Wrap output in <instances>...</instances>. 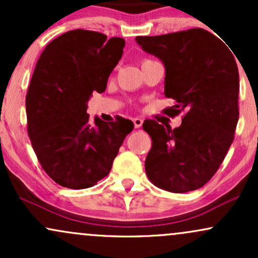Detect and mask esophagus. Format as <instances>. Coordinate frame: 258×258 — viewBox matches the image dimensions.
Segmentation results:
<instances>
[{"instance_id": "34e87169", "label": "esophagus", "mask_w": 258, "mask_h": 258, "mask_svg": "<svg viewBox=\"0 0 258 258\" xmlns=\"http://www.w3.org/2000/svg\"><path fill=\"white\" fill-rule=\"evenodd\" d=\"M133 123H135L136 128H139V127H142V123H143V120L139 119V117H135V119H133Z\"/></svg>"}]
</instances>
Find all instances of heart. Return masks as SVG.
<instances>
[{
	"mask_svg": "<svg viewBox=\"0 0 258 258\" xmlns=\"http://www.w3.org/2000/svg\"><path fill=\"white\" fill-rule=\"evenodd\" d=\"M146 60H150V59H144V60H143V61H146Z\"/></svg>",
	"mask_w": 258,
	"mask_h": 258,
	"instance_id": "1",
	"label": "heart"
}]
</instances>
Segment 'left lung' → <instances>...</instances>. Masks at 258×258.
Returning <instances> with one entry per match:
<instances>
[{"label":"left lung","instance_id":"left-lung-1","mask_svg":"<svg viewBox=\"0 0 258 258\" xmlns=\"http://www.w3.org/2000/svg\"><path fill=\"white\" fill-rule=\"evenodd\" d=\"M144 51L166 68L165 96L176 104L164 112H183L179 127L143 122L152 137L146 172L154 185L186 193L205 185L217 172L234 141L239 120V72L233 51L204 29L137 36Z\"/></svg>","mask_w":258,"mask_h":258}]
</instances>
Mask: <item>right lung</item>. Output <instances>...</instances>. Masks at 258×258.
I'll list each match as a JSON object with an SVG mask.
<instances>
[{"label":"right lung","instance_id":"1","mask_svg":"<svg viewBox=\"0 0 258 258\" xmlns=\"http://www.w3.org/2000/svg\"><path fill=\"white\" fill-rule=\"evenodd\" d=\"M125 40L102 32L68 31L54 38L38 58L26 93L28 135L38 162L59 185L93 186L110 172L133 122L90 121L92 92L105 91L122 57Z\"/></svg>","mask_w":258,"mask_h":258}]
</instances>
